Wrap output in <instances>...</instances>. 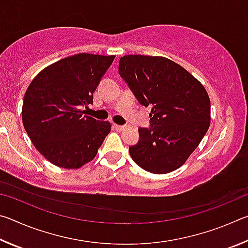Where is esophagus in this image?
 Returning <instances> with one entry per match:
<instances>
[{
  "mask_svg": "<svg viewBox=\"0 0 248 248\" xmlns=\"http://www.w3.org/2000/svg\"><path fill=\"white\" fill-rule=\"evenodd\" d=\"M125 128V125H120V124H114V129L115 130H117V131H123V130H124Z\"/></svg>",
  "mask_w": 248,
  "mask_h": 248,
  "instance_id": "1",
  "label": "esophagus"
}]
</instances>
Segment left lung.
I'll return each instance as SVG.
<instances>
[{"label":"left lung","mask_w":248,"mask_h":248,"mask_svg":"<svg viewBox=\"0 0 248 248\" xmlns=\"http://www.w3.org/2000/svg\"><path fill=\"white\" fill-rule=\"evenodd\" d=\"M119 75L138 102L152 106L150 127L138 129L139 141L129 148L134 163L153 174L177 170L209 129L207 91L183 66L163 57L124 56Z\"/></svg>","instance_id":"1"}]
</instances>
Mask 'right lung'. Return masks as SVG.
I'll return each mask as SVG.
<instances>
[{"label": "right lung", "instance_id": "1", "mask_svg": "<svg viewBox=\"0 0 248 248\" xmlns=\"http://www.w3.org/2000/svg\"><path fill=\"white\" fill-rule=\"evenodd\" d=\"M115 56L78 53L41 71L24 96V128L44 156L62 169L93 159L107 134L108 121L86 115L93 93Z\"/></svg>", "mask_w": 248, "mask_h": 248}]
</instances>
